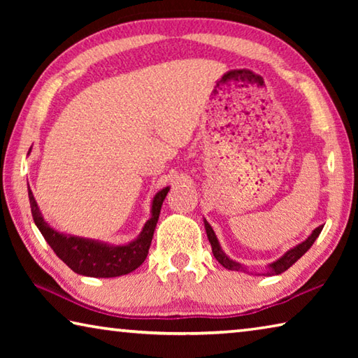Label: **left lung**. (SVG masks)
Wrapping results in <instances>:
<instances>
[{
	"instance_id": "8db88e82",
	"label": "left lung",
	"mask_w": 358,
	"mask_h": 358,
	"mask_svg": "<svg viewBox=\"0 0 358 358\" xmlns=\"http://www.w3.org/2000/svg\"><path fill=\"white\" fill-rule=\"evenodd\" d=\"M203 224H205V230H207V237H208V241H210V245H211V251H213V256L216 257L217 262H220L224 266V268L232 270V271H241V273L265 275V276L281 275L282 271H286L287 268H290V266H292L296 262V260H299L303 256V254H305L308 250H310L314 241H316V238L319 237V234L322 232V226L316 227L311 232L310 237H308L305 241H301V243H299L296 246L290 248V250L287 252H284L280 259H276L275 262H271V264L266 265L262 271H251L250 266H246L243 264L237 262V260L230 259L227 254L222 251V248L220 245V241H217V237H216L213 227L210 226L207 220H203Z\"/></svg>"
}]
</instances>
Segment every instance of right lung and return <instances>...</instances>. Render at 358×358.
Wrapping results in <instances>:
<instances>
[{
	"instance_id": "obj_1",
	"label": "right lung",
	"mask_w": 358,
	"mask_h": 358,
	"mask_svg": "<svg viewBox=\"0 0 358 358\" xmlns=\"http://www.w3.org/2000/svg\"><path fill=\"white\" fill-rule=\"evenodd\" d=\"M169 189H171V186H166L164 189L155 194L153 201H151L150 220L145 222L137 238L126 245H108L101 240L58 232L44 220L38 202L33 196V191L29 189V185L28 197L34 224L38 226L42 237L72 271L92 278H117L134 271L147 259L156 222L159 220L162 202H164Z\"/></svg>"
}]
</instances>
